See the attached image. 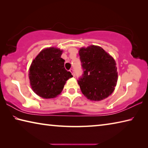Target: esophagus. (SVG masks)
Segmentation results:
<instances>
[{"label": "esophagus", "instance_id": "esophagus-1", "mask_svg": "<svg viewBox=\"0 0 148 148\" xmlns=\"http://www.w3.org/2000/svg\"><path fill=\"white\" fill-rule=\"evenodd\" d=\"M71 71V73H72V76H75V73H74V70H73V69H71V71Z\"/></svg>", "mask_w": 148, "mask_h": 148}]
</instances>
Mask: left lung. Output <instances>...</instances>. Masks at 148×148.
Masks as SVG:
<instances>
[{"mask_svg":"<svg viewBox=\"0 0 148 148\" xmlns=\"http://www.w3.org/2000/svg\"><path fill=\"white\" fill-rule=\"evenodd\" d=\"M83 76L78 84L87 99L100 101L115 90L118 79L116 62L113 57L99 46L91 45L79 49Z\"/></svg>","mask_w":148,"mask_h":148,"instance_id":"left-lung-1","label":"left lung"}]
</instances>
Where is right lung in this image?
Segmentation results:
<instances>
[{
	"label": "right lung",
	"mask_w": 148,
	"mask_h": 148,
	"mask_svg": "<svg viewBox=\"0 0 148 148\" xmlns=\"http://www.w3.org/2000/svg\"><path fill=\"white\" fill-rule=\"evenodd\" d=\"M62 52L56 47H46L31 62L29 69L30 85L41 98H56L61 94L67 80L72 77L64 69Z\"/></svg>",
	"instance_id": "right-lung-1"
}]
</instances>
